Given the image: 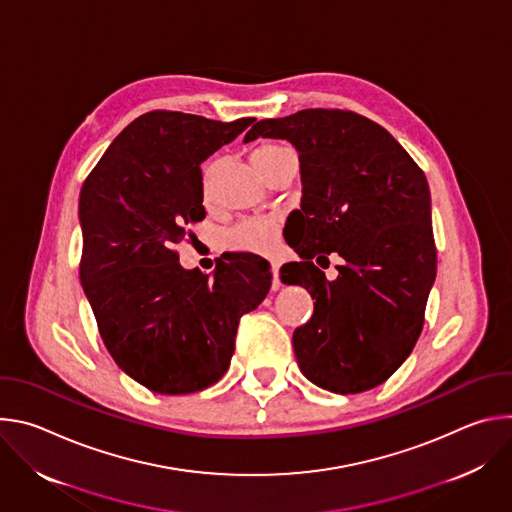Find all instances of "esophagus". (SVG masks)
I'll return each mask as SVG.
<instances>
[{"label":"esophagus","mask_w":512,"mask_h":512,"mask_svg":"<svg viewBox=\"0 0 512 512\" xmlns=\"http://www.w3.org/2000/svg\"><path fill=\"white\" fill-rule=\"evenodd\" d=\"M271 275H273L271 287H273V289H279L281 279H279V263H277V261H271Z\"/></svg>","instance_id":"34e87169"}]
</instances>
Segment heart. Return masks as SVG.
Masks as SVG:
<instances>
[{
    "mask_svg": "<svg viewBox=\"0 0 512 512\" xmlns=\"http://www.w3.org/2000/svg\"><path fill=\"white\" fill-rule=\"evenodd\" d=\"M294 154L287 150L285 145L279 143H261L253 150L251 160L259 172H265L271 164H275L279 158ZM214 174V164L210 162L204 168V188L208 190L210 180ZM277 235V225L275 221H269V218H259V221H245L231 229L225 235V245L233 251H249V253H265L273 247Z\"/></svg>",
    "mask_w": 512,
    "mask_h": 512,
    "instance_id": "1",
    "label": "heart"
}]
</instances>
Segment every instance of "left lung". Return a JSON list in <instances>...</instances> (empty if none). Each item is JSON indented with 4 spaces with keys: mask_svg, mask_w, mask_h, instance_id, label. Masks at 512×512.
Here are the masks:
<instances>
[{
    "mask_svg": "<svg viewBox=\"0 0 512 512\" xmlns=\"http://www.w3.org/2000/svg\"><path fill=\"white\" fill-rule=\"evenodd\" d=\"M259 135L300 152L304 198L289 245L302 261L281 267V281L316 300L294 332L300 369L332 393L369 391L401 367L423 330L437 269L425 174L385 127L354 111L263 119L245 141ZM330 252L345 259L334 282L311 261Z\"/></svg>",
    "mask_w": 512,
    "mask_h": 512,
    "instance_id": "8db88e82",
    "label": "left lung"
}]
</instances>
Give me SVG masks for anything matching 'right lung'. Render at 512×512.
<instances>
[{
  "label": "right lung",
  "mask_w": 512,
  "mask_h": 512,
  "mask_svg": "<svg viewBox=\"0 0 512 512\" xmlns=\"http://www.w3.org/2000/svg\"><path fill=\"white\" fill-rule=\"evenodd\" d=\"M255 119L150 111L109 145L81 188V283L117 367L160 395L202 391L227 373L239 320L271 287L269 263L235 253L210 279L178 243L204 218L200 164Z\"/></svg>",
  "instance_id": "obj_1"
}]
</instances>
